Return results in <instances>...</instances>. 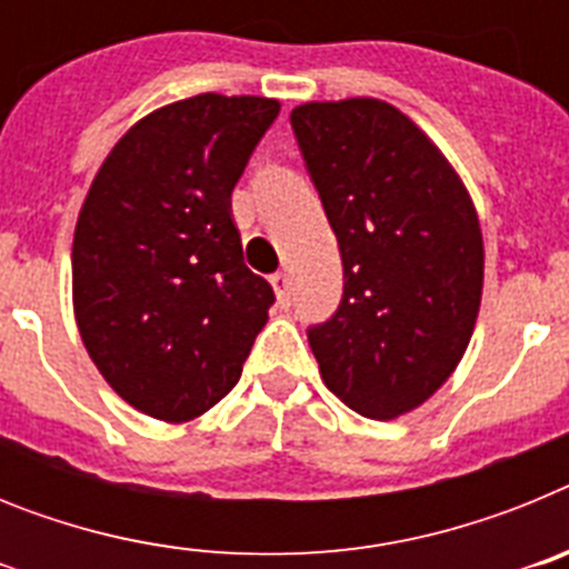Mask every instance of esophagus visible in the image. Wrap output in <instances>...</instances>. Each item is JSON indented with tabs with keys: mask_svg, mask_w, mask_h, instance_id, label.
<instances>
[{
	"mask_svg": "<svg viewBox=\"0 0 569 569\" xmlns=\"http://www.w3.org/2000/svg\"><path fill=\"white\" fill-rule=\"evenodd\" d=\"M270 284H273V290H276V301H279L281 308H288L290 305V276L276 273L273 279H270Z\"/></svg>",
	"mask_w": 569,
	"mask_h": 569,
	"instance_id": "obj_1",
	"label": "esophagus"
}]
</instances>
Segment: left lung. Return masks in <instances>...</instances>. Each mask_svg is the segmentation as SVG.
<instances>
[{
    "instance_id": "obj_1",
    "label": "left lung",
    "mask_w": 569,
    "mask_h": 569,
    "mask_svg": "<svg viewBox=\"0 0 569 569\" xmlns=\"http://www.w3.org/2000/svg\"><path fill=\"white\" fill-rule=\"evenodd\" d=\"M290 124L345 268L339 310L308 333L321 381L359 416L399 419L470 345L485 288L479 213L439 144L390 102H305Z\"/></svg>"
}]
</instances>
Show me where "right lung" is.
I'll return each mask as SVG.
<instances>
[{"label": "right lung", "mask_w": 569, "mask_h": 569, "mask_svg": "<svg viewBox=\"0 0 569 569\" xmlns=\"http://www.w3.org/2000/svg\"><path fill=\"white\" fill-rule=\"evenodd\" d=\"M279 99L199 93L142 116L104 156L73 230L84 350L139 413L182 425L236 387L273 288L230 210Z\"/></svg>", "instance_id": "add662e5"}]
</instances>
